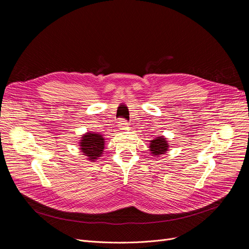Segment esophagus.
Returning <instances> with one entry per match:
<instances>
[{
    "instance_id": "34e87169",
    "label": "esophagus",
    "mask_w": 249,
    "mask_h": 249,
    "mask_svg": "<svg viewBox=\"0 0 249 249\" xmlns=\"http://www.w3.org/2000/svg\"><path fill=\"white\" fill-rule=\"evenodd\" d=\"M118 126L120 127V129H126V127L128 126V122L126 120H124V119H120Z\"/></svg>"
}]
</instances>
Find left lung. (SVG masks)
<instances>
[{"label": "left lung", "instance_id": "1", "mask_svg": "<svg viewBox=\"0 0 249 249\" xmlns=\"http://www.w3.org/2000/svg\"><path fill=\"white\" fill-rule=\"evenodd\" d=\"M149 144H150L149 145L150 152L156 156L164 154L167 151L168 146H169L167 141H166V138H164L163 136L156 137L155 139L150 140Z\"/></svg>", "mask_w": 249, "mask_h": 249}]
</instances>
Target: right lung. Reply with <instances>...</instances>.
Returning a JSON list of instances; mask_svg holds the SVG:
<instances>
[{"label": "right lung", "instance_id": "1", "mask_svg": "<svg viewBox=\"0 0 249 249\" xmlns=\"http://www.w3.org/2000/svg\"><path fill=\"white\" fill-rule=\"evenodd\" d=\"M80 146L83 154L88 158L87 160L95 161L103 154L105 148V139L98 133L88 132L83 135Z\"/></svg>", "mask_w": 249, "mask_h": 249}]
</instances>
